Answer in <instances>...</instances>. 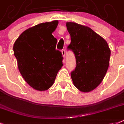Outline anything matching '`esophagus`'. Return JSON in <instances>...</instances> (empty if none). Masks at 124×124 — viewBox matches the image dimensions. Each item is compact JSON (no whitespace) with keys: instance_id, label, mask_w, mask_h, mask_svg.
<instances>
[{"instance_id":"34e87169","label":"esophagus","mask_w":124,"mask_h":124,"mask_svg":"<svg viewBox=\"0 0 124 124\" xmlns=\"http://www.w3.org/2000/svg\"><path fill=\"white\" fill-rule=\"evenodd\" d=\"M61 53H62V56H63V58H65V50L63 49L61 51Z\"/></svg>"}]
</instances>
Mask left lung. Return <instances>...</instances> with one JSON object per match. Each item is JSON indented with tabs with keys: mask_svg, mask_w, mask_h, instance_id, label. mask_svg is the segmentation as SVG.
<instances>
[{
	"mask_svg": "<svg viewBox=\"0 0 124 124\" xmlns=\"http://www.w3.org/2000/svg\"><path fill=\"white\" fill-rule=\"evenodd\" d=\"M66 26L71 37L68 48L73 51L76 58L71 79L80 91L89 93L103 81L111 51L107 42L91 28L73 22H67Z\"/></svg>",
	"mask_w": 124,
	"mask_h": 124,
	"instance_id": "left-lung-1",
	"label": "left lung"
}]
</instances>
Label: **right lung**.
I'll return each instance as SVG.
<instances>
[{
    "label": "right lung",
    "mask_w": 124,
    "mask_h": 124,
    "mask_svg": "<svg viewBox=\"0 0 124 124\" xmlns=\"http://www.w3.org/2000/svg\"><path fill=\"white\" fill-rule=\"evenodd\" d=\"M58 24V21L55 20L29 28L13 46L19 72L37 91L49 89L63 66L62 54L56 50L57 39L52 35Z\"/></svg>",
    "instance_id": "obj_1"
}]
</instances>
